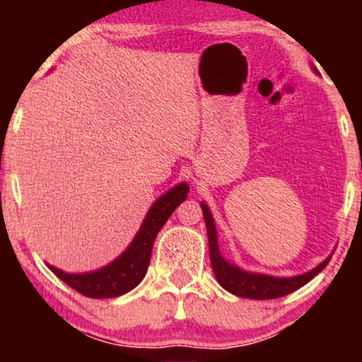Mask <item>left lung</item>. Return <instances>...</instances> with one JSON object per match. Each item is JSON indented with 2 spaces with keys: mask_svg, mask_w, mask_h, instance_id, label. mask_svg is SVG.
Returning a JSON list of instances; mask_svg holds the SVG:
<instances>
[{
  "mask_svg": "<svg viewBox=\"0 0 362 362\" xmlns=\"http://www.w3.org/2000/svg\"><path fill=\"white\" fill-rule=\"evenodd\" d=\"M202 214H204L206 227H207V237H209V255H211V265L214 270V275L221 286H224L227 291L234 293L242 298L250 300H272L280 298L288 293H293L295 290L301 288V286L308 284V281L320 274L321 270L328 265L331 260V255L325 262L316 267V269L306 272L303 275L288 276V279H276V276L260 275V274H249L237 269L235 265H230L229 262L222 259L219 247H217V232L214 226V219H212L211 211L202 202L201 204Z\"/></svg>",
  "mask_w": 362,
  "mask_h": 362,
  "instance_id": "obj_1",
  "label": "left lung"
}]
</instances>
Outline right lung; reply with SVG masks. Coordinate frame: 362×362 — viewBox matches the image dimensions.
Segmentation results:
<instances>
[{
	"mask_svg": "<svg viewBox=\"0 0 362 362\" xmlns=\"http://www.w3.org/2000/svg\"><path fill=\"white\" fill-rule=\"evenodd\" d=\"M189 186L181 182L163 194L155 204L151 206L150 212L143 221L135 239L130 247L118 257L110 265L103 267L97 272L90 274H66V272L56 269V267L47 265L54 275H57L64 284H67L83 296L88 298H113L120 296L140 284L143 276L146 275L148 265L151 259L153 242L156 234L170 219L173 211L186 199Z\"/></svg>",
	"mask_w": 362,
	"mask_h": 362,
	"instance_id": "1",
	"label": "right lung"
}]
</instances>
